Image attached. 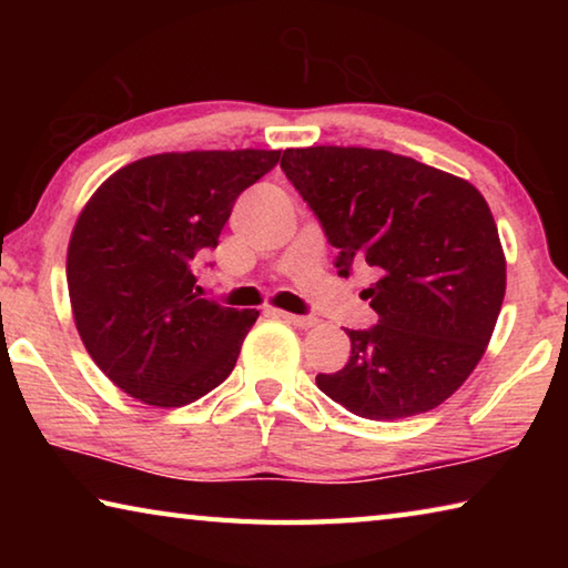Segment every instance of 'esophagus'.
I'll return each mask as SVG.
<instances>
[{"mask_svg":"<svg viewBox=\"0 0 568 568\" xmlns=\"http://www.w3.org/2000/svg\"><path fill=\"white\" fill-rule=\"evenodd\" d=\"M277 318H283L285 323L295 325V328H313V325L318 323L313 315H295V313H285V311H277Z\"/></svg>","mask_w":568,"mask_h":568,"instance_id":"obj_1","label":"esophagus"}]
</instances>
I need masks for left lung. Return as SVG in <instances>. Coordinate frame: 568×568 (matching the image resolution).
Here are the masks:
<instances>
[{
	"label": "left lung",
	"instance_id": "8db88e82",
	"mask_svg": "<svg viewBox=\"0 0 568 568\" xmlns=\"http://www.w3.org/2000/svg\"><path fill=\"white\" fill-rule=\"evenodd\" d=\"M287 180L338 247L348 277L368 265L371 331H345L351 358L315 383L361 418L436 408L484 358L506 295V255L491 207L468 180L371 148H291Z\"/></svg>",
	"mask_w": 568,
	"mask_h": 568
}]
</instances>
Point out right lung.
<instances>
[{
  "label": "right lung",
  "mask_w": 568,
  "mask_h": 568,
  "mask_svg": "<svg viewBox=\"0 0 568 568\" xmlns=\"http://www.w3.org/2000/svg\"><path fill=\"white\" fill-rule=\"evenodd\" d=\"M277 160L281 150L162 152L112 172L82 207L67 247L74 325L128 396L180 408L233 373L261 313L200 297L195 261Z\"/></svg>",
  "instance_id": "obj_1"
}]
</instances>
